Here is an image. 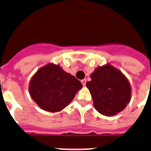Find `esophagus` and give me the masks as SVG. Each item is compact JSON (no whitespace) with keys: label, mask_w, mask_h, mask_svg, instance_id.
I'll return each instance as SVG.
<instances>
[{"label":"esophagus","mask_w":151,"mask_h":151,"mask_svg":"<svg viewBox=\"0 0 151 151\" xmlns=\"http://www.w3.org/2000/svg\"><path fill=\"white\" fill-rule=\"evenodd\" d=\"M81 83H83V86H86V78H84V79H83V80H81Z\"/></svg>","instance_id":"1"}]
</instances>
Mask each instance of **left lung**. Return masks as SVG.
<instances>
[{
	"label": "left lung",
	"instance_id": "8db88e82",
	"mask_svg": "<svg viewBox=\"0 0 151 151\" xmlns=\"http://www.w3.org/2000/svg\"><path fill=\"white\" fill-rule=\"evenodd\" d=\"M90 77L86 87L97 111L111 116L125 109L131 98V88L120 71L107 64L96 68Z\"/></svg>",
	"mask_w": 151,
	"mask_h": 151
}]
</instances>
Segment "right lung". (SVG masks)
Segmentation results:
<instances>
[{
  "label": "right lung",
  "instance_id": "right-lung-1",
  "mask_svg": "<svg viewBox=\"0 0 151 151\" xmlns=\"http://www.w3.org/2000/svg\"><path fill=\"white\" fill-rule=\"evenodd\" d=\"M83 85L59 65L48 64L31 79L29 93L33 100L45 111H61L73 100Z\"/></svg>",
  "mask_w": 151,
  "mask_h": 151
}]
</instances>
